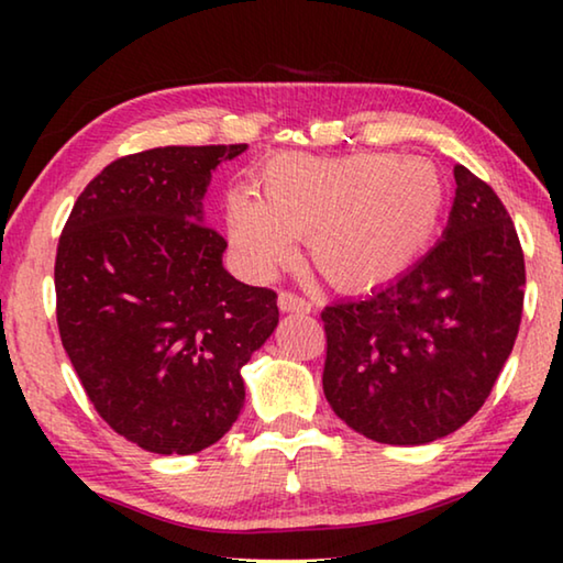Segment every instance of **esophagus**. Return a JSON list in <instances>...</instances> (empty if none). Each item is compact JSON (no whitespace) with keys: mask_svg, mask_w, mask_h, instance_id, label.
I'll list each match as a JSON object with an SVG mask.
<instances>
[{"mask_svg":"<svg viewBox=\"0 0 563 563\" xmlns=\"http://www.w3.org/2000/svg\"><path fill=\"white\" fill-rule=\"evenodd\" d=\"M278 308L283 312H300V316H308V312H312V305L295 292H280Z\"/></svg>","mask_w":563,"mask_h":563,"instance_id":"esophagus-1","label":"esophagus"}]
</instances>
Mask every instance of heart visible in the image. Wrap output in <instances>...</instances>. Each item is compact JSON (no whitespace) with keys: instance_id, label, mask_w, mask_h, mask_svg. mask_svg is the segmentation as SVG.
<instances>
[{"instance_id":"1","label":"heart","mask_w":563,"mask_h":563,"mask_svg":"<svg viewBox=\"0 0 563 563\" xmlns=\"http://www.w3.org/2000/svg\"><path fill=\"white\" fill-rule=\"evenodd\" d=\"M261 194H233L228 235L245 268L271 278L308 238L310 261L340 290H369L405 273L440 221L444 184L419 156L285 154L261 174Z\"/></svg>"}]
</instances>
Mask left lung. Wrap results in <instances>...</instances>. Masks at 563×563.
<instances>
[{"mask_svg": "<svg viewBox=\"0 0 563 563\" xmlns=\"http://www.w3.org/2000/svg\"><path fill=\"white\" fill-rule=\"evenodd\" d=\"M456 196L440 241L365 298L322 310V389L367 440L415 446L479 412L517 340L523 253L497 194L454 166Z\"/></svg>", "mask_w": 563, "mask_h": 563, "instance_id": "8db88e82", "label": "left lung"}]
</instances>
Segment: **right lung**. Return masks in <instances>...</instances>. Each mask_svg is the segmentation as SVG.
Returning <instances> with one entry per match:
<instances>
[{"mask_svg": "<svg viewBox=\"0 0 563 563\" xmlns=\"http://www.w3.org/2000/svg\"><path fill=\"white\" fill-rule=\"evenodd\" d=\"M247 146H166L109 164L56 247V322L113 432L154 454H196L231 430L241 369L278 328V298L223 268L206 225L213 170Z\"/></svg>", "mask_w": 563, "mask_h": 563, "instance_id": "right-lung-1", "label": "right lung"}]
</instances>
